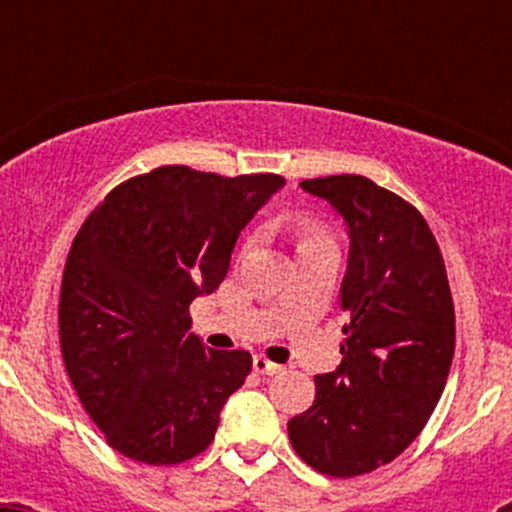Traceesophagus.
<instances>
[{"mask_svg":"<svg viewBox=\"0 0 512 512\" xmlns=\"http://www.w3.org/2000/svg\"><path fill=\"white\" fill-rule=\"evenodd\" d=\"M252 366H255L257 374H280L282 366L275 364V361H270L267 356L262 354H255V359H252Z\"/></svg>","mask_w":512,"mask_h":512,"instance_id":"esophagus-1","label":"esophagus"}]
</instances>
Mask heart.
Here are the masks:
<instances>
[{
  "instance_id": "heart-1",
  "label": "heart",
  "mask_w": 512,
  "mask_h": 512,
  "mask_svg": "<svg viewBox=\"0 0 512 512\" xmlns=\"http://www.w3.org/2000/svg\"><path fill=\"white\" fill-rule=\"evenodd\" d=\"M294 232H297V250H304V247H312V245H322V242H332L329 240L327 230L312 218H299L297 225H294Z\"/></svg>"
}]
</instances>
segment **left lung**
<instances>
[{"instance_id":"left-lung-1","label":"left lung","mask_w":512,"mask_h":512,"mask_svg":"<svg viewBox=\"0 0 512 512\" xmlns=\"http://www.w3.org/2000/svg\"><path fill=\"white\" fill-rule=\"evenodd\" d=\"M349 227L342 364L287 423L297 456L332 478L394 461L414 443L446 386L456 312L441 250L423 215L364 175L302 180Z\"/></svg>"}]
</instances>
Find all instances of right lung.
Returning a JSON list of instances; mask_svg holds the SVG:
<instances>
[{"label": "right lung", "instance_id": "add662e5", "mask_svg": "<svg viewBox=\"0 0 512 512\" xmlns=\"http://www.w3.org/2000/svg\"><path fill=\"white\" fill-rule=\"evenodd\" d=\"M282 185L275 173L163 165L116 185L76 232L61 354L86 414L131 461L175 466L213 443L252 356L205 349L188 309L220 287L240 230Z\"/></svg>", "mask_w": 512, "mask_h": 512}]
</instances>
